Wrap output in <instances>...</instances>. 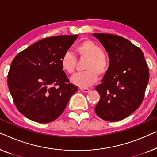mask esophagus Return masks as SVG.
<instances>
[{
	"instance_id": "1",
	"label": "esophagus",
	"mask_w": 157,
	"mask_h": 157,
	"mask_svg": "<svg viewBox=\"0 0 157 157\" xmlns=\"http://www.w3.org/2000/svg\"><path fill=\"white\" fill-rule=\"evenodd\" d=\"M80 90L84 93H88L90 91L89 88H80Z\"/></svg>"
}]
</instances>
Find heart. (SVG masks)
<instances>
[{
	"mask_svg": "<svg viewBox=\"0 0 157 157\" xmlns=\"http://www.w3.org/2000/svg\"><path fill=\"white\" fill-rule=\"evenodd\" d=\"M75 52L81 59H86L84 63L85 71L76 74L71 77L72 83L81 88L91 86L98 80V76H104L110 68V59L96 42L86 40L75 47ZM62 69L66 73H74L76 64V59L71 52H66L60 59Z\"/></svg>",
	"mask_w": 157,
	"mask_h": 157,
	"instance_id": "1",
	"label": "heart"
}]
</instances>
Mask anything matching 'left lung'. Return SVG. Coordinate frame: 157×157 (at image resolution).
I'll use <instances>...</instances> for the list:
<instances>
[{
  "mask_svg": "<svg viewBox=\"0 0 157 157\" xmlns=\"http://www.w3.org/2000/svg\"><path fill=\"white\" fill-rule=\"evenodd\" d=\"M108 52L110 68L95 87L100 101L95 112L101 119L119 121L129 116L142 103L149 73L142 51L125 38L95 33Z\"/></svg>",
  "mask_w": 157,
  "mask_h": 157,
  "instance_id": "obj_1",
  "label": "left lung"
}]
</instances>
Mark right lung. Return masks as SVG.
Instances as JSON below:
<instances>
[{
    "label": "right lung",
    "instance_id": "right-lung-1",
    "mask_svg": "<svg viewBox=\"0 0 157 157\" xmlns=\"http://www.w3.org/2000/svg\"><path fill=\"white\" fill-rule=\"evenodd\" d=\"M78 35L42 39L20 52L11 63L8 86L17 110L35 122L59 117L78 87L69 83L60 59Z\"/></svg>",
    "mask_w": 157,
    "mask_h": 157
}]
</instances>
